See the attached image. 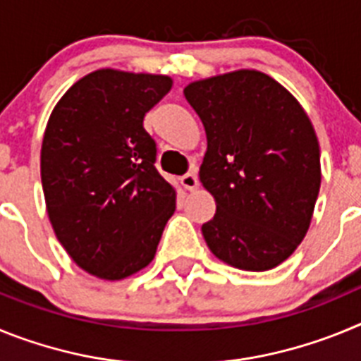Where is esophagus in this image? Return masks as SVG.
Returning <instances> with one entry per match:
<instances>
[{
	"label": "esophagus",
	"mask_w": 361,
	"mask_h": 361,
	"mask_svg": "<svg viewBox=\"0 0 361 361\" xmlns=\"http://www.w3.org/2000/svg\"><path fill=\"white\" fill-rule=\"evenodd\" d=\"M180 184H183L188 191H193L197 186H199V178H197V173L183 175V177H180Z\"/></svg>",
	"instance_id": "esophagus-1"
}]
</instances>
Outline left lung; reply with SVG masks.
<instances>
[{
    "mask_svg": "<svg viewBox=\"0 0 361 361\" xmlns=\"http://www.w3.org/2000/svg\"><path fill=\"white\" fill-rule=\"evenodd\" d=\"M206 130L200 183L216 212L202 224L212 253L267 271L307 233L320 191V146L304 108L280 82L237 70L184 88Z\"/></svg>",
    "mask_w": 361,
    "mask_h": 361,
    "instance_id": "obj_1",
    "label": "left lung"
}]
</instances>
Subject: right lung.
Returning a JSON list of instances; mask_svg holds the SVG:
<instances>
[{"label": "right lung", "mask_w": 361, "mask_h": 361, "mask_svg": "<svg viewBox=\"0 0 361 361\" xmlns=\"http://www.w3.org/2000/svg\"><path fill=\"white\" fill-rule=\"evenodd\" d=\"M168 75L103 68L54 108L41 146V183L57 240L81 269L121 280L148 266L175 212V190L155 168L146 111Z\"/></svg>", "instance_id": "right-lung-1"}]
</instances>
